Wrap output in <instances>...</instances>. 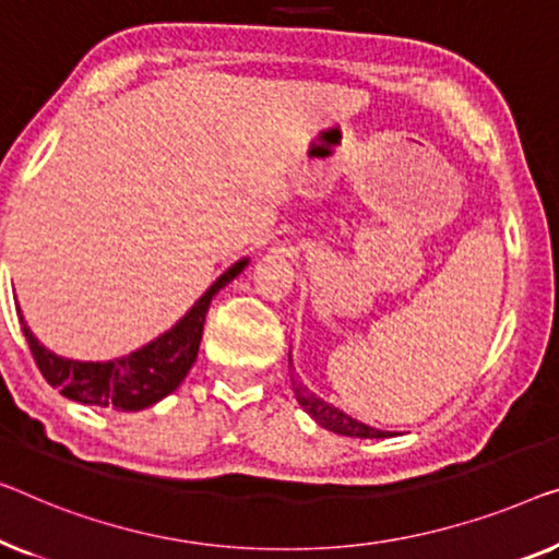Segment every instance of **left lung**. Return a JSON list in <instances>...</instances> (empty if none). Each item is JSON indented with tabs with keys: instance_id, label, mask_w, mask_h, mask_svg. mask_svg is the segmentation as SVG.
<instances>
[{
	"instance_id": "left-lung-1",
	"label": "left lung",
	"mask_w": 559,
	"mask_h": 559,
	"mask_svg": "<svg viewBox=\"0 0 559 559\" xmlns=\"http://www.w3.org/2000/svg\"><path fill=\"white\" fill-rule=\"evenodd\" d=\"M288 373H290V384H294V394H296V402L301 404V409L313 416L316 424H321L323 429L333 431V435H341V437H356V439H384L391 437L389 431H381V429H373L369 424H361L356 421L354 416L344 414L336 406L323 402L321 396H316L311 389H308L301 379H298V373L294 369V359H290V352H288Z\"/></svg>"
}]
</instances>
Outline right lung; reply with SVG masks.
I'll list each match as a JSON object with an SVG mask.
<instances>
[{"mask_svg": "<svg viewBox=\"0 0 559 559\" xmlns=\"http://www.w3.org/2000/svg\"><path fill=\"white\" fill-rule=\"evenodd\" d=\"M246 265L248 258L230 265L170 331H165L163 336L150 341L147 346L138 348V352L122 356V359L72 361L64 359V356H57L39 344L20 311L24 338H27L29 352L35 356L41 377L47 379L49 386L60 389L62 396L72 399V402L103 406V409L115 412L147 409V406L173 394L180 386V381L188 377L190 366L198 359L205 313L211 308L213 296L223 286H228Z\"/></svg>", "mask_w": 559, "mask_h": 559, "instance_id": "right-lung-1", "label": "right lung"}]
</instances>
